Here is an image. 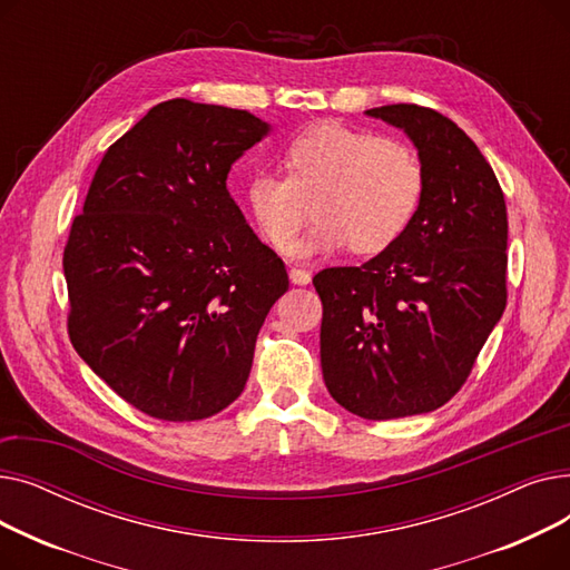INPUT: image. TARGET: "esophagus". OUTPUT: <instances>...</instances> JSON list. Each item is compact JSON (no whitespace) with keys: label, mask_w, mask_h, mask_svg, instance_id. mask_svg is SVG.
<instances>
[{"label":"esophagus","mask_w":570,"mask_h":570,"mask_svg":"<svg viewBox=\"0 0 570 570\" xmlns=\"http://www.w3.org/2000/svg\"><path fill=\"white\" fill-rule=\"evenodd\" d=\"M288 277L297 286H307L312 282V273H309V269H303V267H291L288 269Z\"/></svg>","instance_id":"1"}]
</instances>
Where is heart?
I'll return each instance as SVG.
<instances>
[{"label":"heart","mask_w":570,"mask_h":570,"mask_svg":"<svg viewBox=\"0 0 570 570\" xmlns=\"http://www.w3.org/2000/svg\"><path fill=\"white\" fill-rule=\"evenodd\" d=\"M288 177L258 170L245 203L269 247L284 252L315 203L317 222L288 248L312 258L351 245L379 254L395 245L413 222L425 194V170L406 142L379 138L337 122L297 134L284 153Z\"/></svg>","instance_id":"heart-1"}]
</instances>
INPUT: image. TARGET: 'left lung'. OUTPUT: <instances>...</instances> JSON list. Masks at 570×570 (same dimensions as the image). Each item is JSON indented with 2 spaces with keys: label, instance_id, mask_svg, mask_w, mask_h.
<instances>
[{
  "label": "left lung",
  "instance_id": "left-lung-1",
  "mask_svg": "<svg viewBox=\"0 0 570 570\" xmlns=\"http://www.w3.org/2000/svg\"><path fill=\"white\" fill-rule=\"evenodd\" d=\"M365 115L402 129L425 170L421 207L395 245L314 277L327 393L367 421L443 406L505 309L503 191L475 142L413 104Z\"/></svg>",
  "mask_w": 570,
  "mask_h": 570
}]
</instances>
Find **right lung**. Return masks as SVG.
I'll return each mask as SVG.
<instances>
[{"mask_svg":"<svg viewBox=\"0 0 570 570\" xmlns=\"http://www.w3.org/2000/svg\"><path fill=\"white\" fill-rule=\"evenodd\" d=\"M273 127L170 99L108 147L65 249L78 355L138 411L203 421L245 391L282 258L230 198V166Z\"/></svg>","mask_w":570,"mask_h":570,"instance_id":"obj_1","label":"right lung"}]
</instances>
